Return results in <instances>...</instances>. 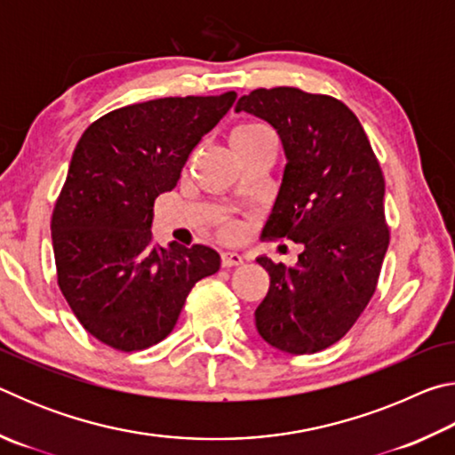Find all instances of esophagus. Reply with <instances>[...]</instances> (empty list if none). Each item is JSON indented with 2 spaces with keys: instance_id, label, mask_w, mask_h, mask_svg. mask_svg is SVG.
Masks as SVG:
<instances>
[{
  "instance_id": "esophagus-1",
  "label": "esophagus",
  "mask_w": 455,
  "mask_h": 455,
  "mask_svg": "<svg viewBox=\"0 0 455 455\" xmlns=\"http://www.w3.org/2000/svg\"><path fill=\"white\" fill-rule=\"evenodd\" d=\"M243 257L238 255V252H220V265L222 267H238L243 265Z\"/></svg>"
}]
</instances>
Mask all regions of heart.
Here are the masks:
<instances>
[{
  "mask_svg": "<svg viewBox=\"0 0 455 455\" xmlns=\"http://www.w3.org/2000/svg\"><path fill=\"white\" fill-rule=\"evenodd\" d=\"M230 148L236 154L238 160L251 156L252 152H257L265 146H275V134L273 130L268 128L263 122H241L233 130H230L228 136ZM220 235L225 238H236L241 235V227L233 220H222L220 222Z\"/></svg>",
  "mask_w": 455,
  "mask_h": 455,
  "instance_id": "1",
  "label": "heart"
}]
</instances>
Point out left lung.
<instances>
[{"mask_svg":"<svg viewBox=\"0 0 455 455\" xmlns=\"http://www.w3.org/2000/svg\"><path fill=\"white\" fill-rule=\"evenodd\" d=\"M236 112L267 120L287 156L263 236L303 244L295 267L257 259L271 276L257 331L276 349L309 355L347 333L377 289L389 244L381 166L355 114L333 96L259 88Z\"/></svg>","mask_w":455,"mask_h":455,"instance_id":"8db88e82","label":"left lung"}]
</instances>
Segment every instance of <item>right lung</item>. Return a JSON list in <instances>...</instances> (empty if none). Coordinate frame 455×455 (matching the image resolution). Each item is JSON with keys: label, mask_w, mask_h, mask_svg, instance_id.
<instances>
[{"label": "right lung", "mask_w": 455, "mask_h": 455, "mask_svg": "<svg viewBox=\"0 0 455 455\" xmlns=\"http://www.w3.org/2000/svg\"><path fill=\"white\" fill-rule=\"evenodd\" d=\"M158 98L86 128L52 214L58 287L82 327L108 347L140 351L171 335L190 289L214 275L204 244L152 246L154 200L172 190L190 152L235 104Z\"/></svg>", "instance_id": "add662e5"}]
</instances>
